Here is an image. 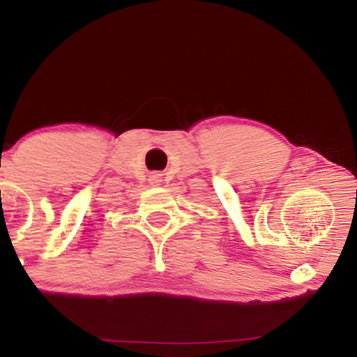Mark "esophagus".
Here are the masks:
<instances>
[{
    "instance_id": "1",
    "label": "esophagus",
    "mask_w": 357,
    "mask_h": 357,
    "mask_svg": "<svg viewBox=\"0 0 357 357\" xmlns=\"http://www.w3.org/2000/svg\"><path fill=\"white\" fill-rule=\"evenodd\" d=\"M155 181H158V179H155Z\"/></svg>"
}]
</instances>
